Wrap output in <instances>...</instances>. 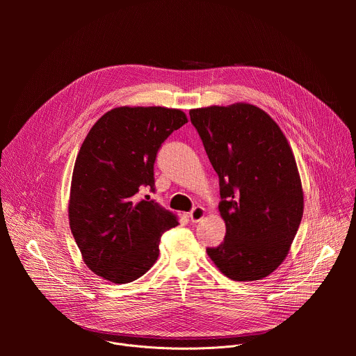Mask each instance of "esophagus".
Wrapping results in <instances>:
<instances>
[{"label": "esophagus", "mask_w": 356, "mask_h": 356, "mask_svg": "<svg viewBox=\"0 0 356 356\" xmlns=\"http://www.w3.org/2000/svg\"><path fill=\"white\" fill-rule=\"evenodd\" d=\"M204 217H206V209L201 207V206L194 207V209L191 210V213H190V220H191L193 222H200Z\"/></svg>", "instance_id": "1"}]
</instances>
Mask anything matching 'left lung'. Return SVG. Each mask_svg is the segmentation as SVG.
<instances>
[{
  "instance_id": "obj_1",
  "label": "left lung",
  "mask_w": 356,
  "mask_h": 356,
  "mask_svg": "<svg viewBox=\"0 0 356 356\" xmlns=\"http://www.w3.org/2000/svg\"><path fill=\"white\" fill-rule=\"evenodd\" d=\"M190 120L220 177L227 227L209 257L232 280H261L286 259L302 218L293 150L273 118L248 103L194 108Z\"/></svg>"
}]
</instances>
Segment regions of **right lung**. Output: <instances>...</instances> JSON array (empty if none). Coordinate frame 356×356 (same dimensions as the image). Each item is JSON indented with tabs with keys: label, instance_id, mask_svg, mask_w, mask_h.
Here are the masks:
<instances>
[{
	"label": "right lung",
	"instance_id": "obj_1",
	"mask_svg": "<svg viewBox=\"0 0 356 356\" xmlns=\"http://www.w3.org/2000/svg\"><path fill=\"white\" fill-rule=\"evenodd\" d=\"M181 110L117 107L87 134L76 158L69 224L87 268L115 284L145 275L159 257L162 234L177 218L138 191H154V163L161 145L183 127Z\"/></svg>",
	"mask_w": 356,
	"mask_h": 356
}]
</instances>
